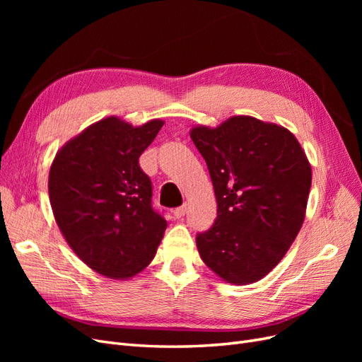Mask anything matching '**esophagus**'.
I'll use <instances>...</instances> for the list:
<instances>
[{
  "instance_id": "esophagus-1",
  "label": "esophagus",
  "mask_w": 362,
  "mask_h": 362,
  "mask_svg": "<svg viewBox=\"0 0 362 362\" xmlns=\"http://www.w3.org/2000/svg\"><path fill=\"white\" fill-rule=\"evenodd\" d=\"M172 213H173V216L177 217V218H181L185 213H187V206H185V205H181V206H178V208H175V210H173Z\"/></svg>"
}]
</instances>
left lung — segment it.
Wrapping results in <instances>:
<instances>
[{
  "mask_svg": "<svg viewBox=\"0 0 362 362\" xmlns=\"http://www.w3.org/2000/svg\"><path fill=\"white\" fill-rule=\"evenodd\" d=\"M213 181L217 217L196 246L233 286L264 278L287 254L305 221L311 164L290 129L252 116L190 129Z\"/></svg>",
  "mask_w": 362,
  "mask_h": 362,
  "instance_id": "left-lung-1",
  "label": "left lung"
}]
</instances>
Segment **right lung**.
Wrapping results in <instances>:
<instances>
[{"instance_id": "right-lung-1", "label": "right lung", "mask_w": 362, "mask_h": 362, "mask_svg": "<svg viewBox=\"0 0 362 362\" xmlns=\"http://www.w3.org/2000/svg\"><path fill=\"white\" fill-rule=\"evenodd\" d=\"M163 125L152 119L133 127L108 116L68 140L52 160L54 218L75 255L103 276H136L154 259L166 231L151 205V180L139 166Z\"/></svg>"}]
</instances>
